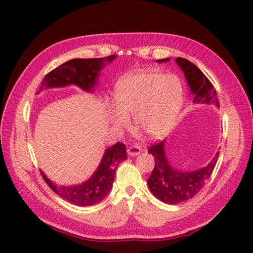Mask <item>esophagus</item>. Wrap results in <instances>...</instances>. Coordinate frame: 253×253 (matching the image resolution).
<instances>
[{"instance_id":"34e87169","label":"esophagus","mask_w":253,"mask_h":253,"mask_svg":"<svg viewBox=\"0 0 253 253\" xmlns=\"http://www.w3.org/2000/svg\"><path fill=\"white\" fill-rule=\"evenodd\" d=\"M140 152H141V148L138 146H131L130 148L127 149V153L128 155H130V157H136V155L140 154Z\"/></svg>"}]
</instances>
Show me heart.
<instances>
[{
	"mask_svg": "<svg viewBox=\"0 0 253 253\" xmlns=\"http://www.w3.org/2000/svg\"><path fill=\"white\" fill-rule=\"evenodd\" d=\"M184 100L180 80L174 75L137 71L118 80L110 109V120L117 127H126V116H132L136 127L147 136L164 135L173 125Z\"/></svg>",
	"mask_w": 253,
	"mask_h": 253,
	"instance_id": "obj_1",
	"label": "heart"
}]
</instances>
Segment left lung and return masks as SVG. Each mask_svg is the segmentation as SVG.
I'll use <instances>...</instances> for the list:
<instances>
[{
  "mask_svg": "<svg viewBox=\"0 0 253 253\" xmlns=\"http://www.w3.org/2000/svg\"><path fill=\"white\" fill-rule=\"evenodd\" d=\"M169 58L158 60V63L169 62ZM176 63L184 72L188 85L193 94L195 103L215 104L218 106L216 90L195 64L186 58L177 57ZM165 140L153 144L148 152L154 157V169L148 178L150 190L159 200L168 204H178L189 200L202 189L206 181L211 177L215 168L218 153L212 159L206 168L192 171H184L170 166L165 154Z\"/></svg>",
  "mask_w": 253,
  "mask_h": 253,
  "instance_id": "1",
  "label": "left lung"
}]
</instances>
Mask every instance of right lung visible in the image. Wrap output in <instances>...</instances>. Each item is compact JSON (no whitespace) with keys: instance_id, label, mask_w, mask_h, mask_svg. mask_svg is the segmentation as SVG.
Wrapping results in <instances>:
<instances>
[{"instance_id":"right-lung-1","label":"right lung","mask_w":253,"mask_h":253,"mask_svg":"<svg viewBox=\"0 0 253 253\" xmlns=\"http://www.w3.org/2000/svg\"><path fill=\"white\" fill-rule=\"evenodd\" d=\"M115 55H110L101 58H74L45 75L39 91L49 88L66 87L69 84H75L89 92L93 91L94 85L98 83L99 73L105 66V62L109 64L115 60ZM126 153L125 144L121 142L107 148L93 175L79 185H56L47 178L43 171L41 170L40 173L47 186L64 200L78 207L93 206L104 199L110 192L116 169L120 163L127 159Z\"/></svg>"}]
</instances>
